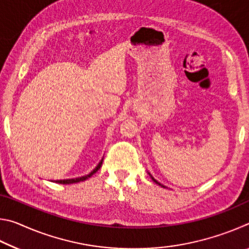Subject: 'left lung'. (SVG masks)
<instances>
[{
  "label": "left lung",
  "instance_id": "8db88e82",
  "mask_svg": "<svg viewBox=\"0 0 249 249\" xmlns=\"http://www.w3.org/2000/svg\"><path fill=\"white\" fill-rule=\"evenodd\" d=\"M148 174H149V172H148ZM149 176L151 177V179H153V181H154V182H155V183H157V184H159V185H160V187H162V188H166V187H165V185H163V184H161V183H160V182H158V181H157V180H156V179L154 178V177H153V176H151L150 174H149Z\"/></svg>",
  "mask_w": 249,
  "mask_h": 249
}]
</instances>
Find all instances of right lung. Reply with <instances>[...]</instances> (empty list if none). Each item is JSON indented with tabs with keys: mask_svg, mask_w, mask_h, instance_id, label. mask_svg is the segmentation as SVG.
<instances>
[{
	"mask_svg": "<svg viewBox=\"0 0 249 249\" xmlns=\"http://www.w3.org/2000/svg\"><path fill=\"white\" fill-rule=\"evenodd\" d=\"M102 162H103V158L100 160V162L98 163V166H96L93 170H92L89 175H86V176H82V177H78V178H72V179H64V180H54L53 182L56 183H60V184H71V183H77L80 182V181H84L87 179H89L91 176H93L96 171H98L101 166H102Z\"/></svg>",
	"mask_w": 249,
	"mask_h": 249,
	"instance_id": "add662e5",
	"label": "right lung"
}]
</instances>
